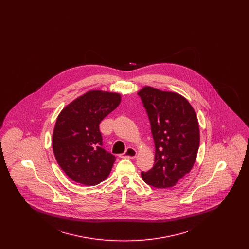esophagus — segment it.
<instances>
[{
	"label": "esophagus",
	"mask_w": 249,
	"mask_h": 249,
	"mask_svg": "<svg viewBox=\"0 0 249 249\" xmlns=\"http://www.w3.org/2000/svg\"><path fill=\"white\" fill-rule=\"evenodd\" d=\"M136 155H137V152H136V150L134 148L128 147L123 154L119 155V157L120 158H130V159H133V158L136 157Z\"/></svg>",
	"instance_id": "obj_1"
}]
</instances>
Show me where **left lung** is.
Instances as JSON below:
<instances>
[{"mask_svg":"<svg viewBox=\"0 0 249 249\" xmlns=\"http://www.w3.org/2000/svg\"><path fill=\"white\" fill-rule=\"evenodd\" d=\"M146 110L155 143L152 169L142 180L158 189L172 188L189 174L200 145L199 123L194 109L182 95L144 87L138 92Z\"/></svg>","mask_w":249,"mask_h":249,"instance_id":"obj_1","label":"left lung"}]
</instances>
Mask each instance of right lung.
Masks as SVG:
<instances>
[{"mask_svg": "<svg viewBox=\"0 0 249 249\" xmlns=\"http://www.w3.org/2000/svg\"><path fill=\"white\" fill-rule=\"evenodd\" d=\"M120 101L119 93L90 90L59 113L52 147L57 162L72 181L95 186L109 176L116 157L103 147L99 125Z\"/></svg>", "mask_w": 249, "mask_h": 249, "instance_id": "right-lung-1", "label": "right lung"}]
</instances>
